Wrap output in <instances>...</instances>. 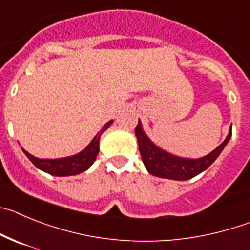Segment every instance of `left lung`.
<instances>
[{
  "instance_id": "left-lung-1",
  "label": "left lung",
  "mask_w": 250,
  "mask_h": 250,
  "mask_svg": "<svg viewBox=\"0 0 250 250\" xmlns=\"http://www.w3.org/2000/svg\"><path fill=\"white\" fill-rule=\"evenodd\" d=\"M135 135L137 137L139 150H140L144 165L151 175L161 178L185 181L197 176L216 161L224 146L229 141L230 136H232V129H230L228 136L226 137V140L216 150L208 153L207 156L197 160L173 156L171 153L157 147L155 144L151 143L150 139L143 131L140 120H139L137 126L135 127Z\"/></svg>"
}]
</instances>
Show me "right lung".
Here are the masks:
<instances>
[{
	"label": "right lung",
	"instance_id": "add662e5",
	"mask_svg": "<svg viewBox=\"0 0 250 250\" xmlns=\"http://www.w3.org/2000/svg\"><path fill=\"white\" fill-rule=\"evenodd\" d=\"M113 121H109L104 125L100 132H98L95 135L91 143L86 146L85 150H83L82 152L77 153L74 156L70 157H64V159H56V160H42L37 159V157L32 156L31 153H28L27 151L23 152L26 153V156L28 157L32 161V164L40 168V170L44 171V172L49 173V175L53 176H73L78 175L80 172H84L85 170H88L89 167L93 165V162L95 161L98 156V152H99V140L100 135L110 126V124Z\"/></svg>",
	"mask_w": 250,
	"mask_h": 250
}]
</instances>
